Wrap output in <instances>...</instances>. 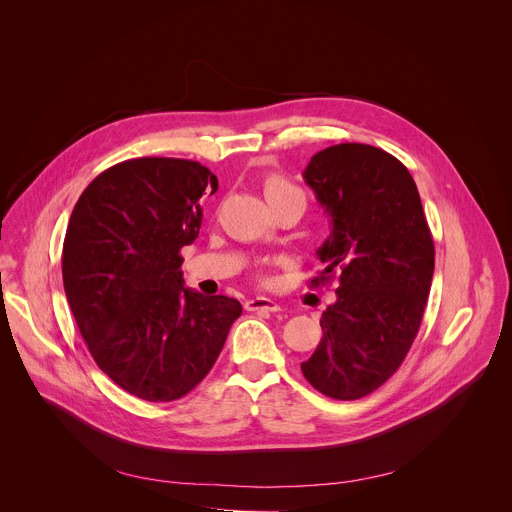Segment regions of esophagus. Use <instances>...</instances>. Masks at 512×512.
Segmentation results:
<instances>
[{
    "instance_id": "34e87169",
    "label": "esophagus",
    "mask_w": 512,
    "mask_h": 512,
    "mask_svg": "<svg viewBox=\"0 0 512 512\" xmlns=\"http://www.w3.org/2000/svg\"><path fill=\"white\" fill-rule=\"evenodd\" d=\"M244 307L248 311H270V313H276V311H282V305H278L276 301L268 299V297H252L244 303Z\"/></svg>"
}]
</instances>
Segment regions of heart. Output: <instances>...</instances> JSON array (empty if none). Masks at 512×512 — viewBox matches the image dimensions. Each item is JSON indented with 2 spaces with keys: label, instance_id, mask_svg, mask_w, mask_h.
Wrapping results in <instances>:
<instances>
[{
  "label": "heart",
  "instance_id": "b5f03b06",
  "mask_svg": "<svg viewBox=\"0 0 512 512\" xmlns=\"http://www.w3.org/2000/svg\"><path fill=\"white\" fill-rule=\"evenodd\" d=\"M290 193H299L292 183H288L284 177H270L266 181V197H282V195H290Z\"/></svg>",
  "mask_w": 512,
  "mask_h": 512
}]
</instances>
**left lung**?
Returning <instances> with one entry per match:
<instances>
[{
  "instance_id": "obj_1",
  "label": "left lung",
  "mask_w": 512,
  "mask_h": 512,
  "mask_svg": "<svg viewBox=\"0 0 512 512\" xmlns=\"http://www.w3.org/2000/svg\"><path fill=\"white\" fill-rule=\"evenodd\" d=\"M303 179L333 224L317 250L327 268L311 286L335 274L339 286L301 372L329 398L359 400L398 370L420 331L434 238L410 171L380 147H327L311 157Z\"/></svg>"
}]
</instances>
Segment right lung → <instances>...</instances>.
Masks as SVG:
<instances>
[{
	"label": "right lung",
	"instance_id": "add662e5",
	"mask_svg": "<svg viewBox=\"0 0 512 512\" xmlns=\"http://www.w3.org/2000/svg\"><path fill=\"white\" fill-rule=\"evenodd\" d=\"M217 189L199 161L128 159L82 191L67 226L63 284L78 331L100 370L147 402L189 394L242 313L238 299L183 288L181 248Z\"/></svg>",
	"mask_w": 512,
	"mask_h": 512
}]
</instances>
